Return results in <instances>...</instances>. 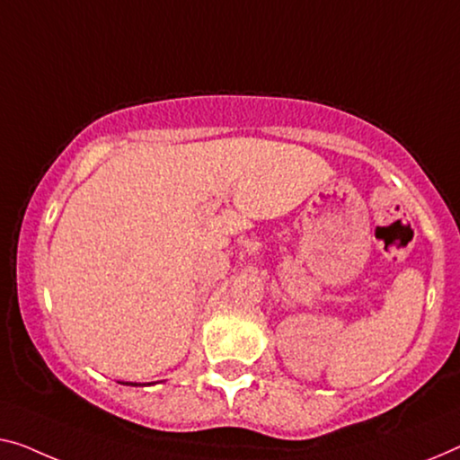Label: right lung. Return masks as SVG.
<instances>
[{"label": "right lung", "instance_id": "obj_1", "mask_svg": "<svg viewBox=\"0 0 460 460\" xmlns=\"http://www.w3.org/2000/svg\"><path fill=\"white\" fill-rule=\"evenodd\" d=\"M119 384H126V386H150L153 382H146V384H140V382H119Z\"/></svg>", "mask_w": 460, "mask_h": 460}]
</instances>
